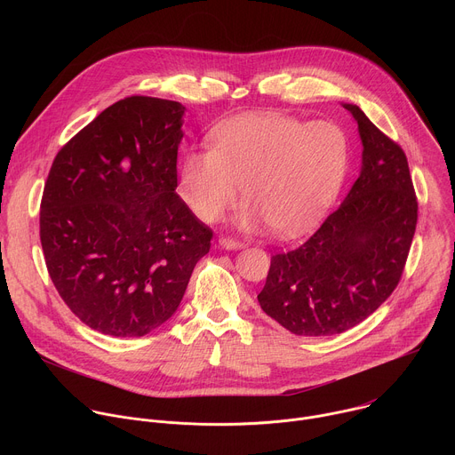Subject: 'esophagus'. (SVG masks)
<instances>
[{"instance_id":"obj_1","label":"esophagus","mask_w":455,"mask_h":455,"mask_svg":"<svg viewBox=\"0 0 455 455\" xmlns=\"http://www.w3.org/2000/svg\"><path fill=\"white\" fill-rule=\"evenodd\" d=\"M220 246L225 248V250H237V248H243V243L237 241V239H232V237H220Z\"/></svg>"}]
</instances>
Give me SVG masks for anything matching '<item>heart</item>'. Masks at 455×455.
Here are the masks:
<instances>
[{
  "label": "heart",
  "mask_w": 455,
  "mask_h": 455,
  "mask_svg": "<svg viewBox=\"0 0 455 455\" xmlns=\"http://www.w3.org/2000/svg\"><path fill=\"white\" fill-rule=\"evenodd\" d=\"M347 169V140L330 122L241 115L223 122L211 149H192L180 167V194L200 220L216 221L243 185L241 223H268L284 237L306 230L337 196Z\"/></svg>",
  "instance_id": "b5f03b06"
}]
</instances>
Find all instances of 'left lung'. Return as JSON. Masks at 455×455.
Instances as JSON below:
<instances>
[{
  "label": "left lung",
  "mask_w": 455,
  "mask_h": 455,
  "mask_svg": "<svg viewBox=\"0 0 455 455\" xmlns=\"http://www.w3.org/2000/svg\"><path fill=\"white\" fill-rule=\"evenodd\" d=\"M362 171L344 204L299 248L272 255L263 311L299 337L344 333L398 286L418 223L403 149L355 104Z\"/></svg>",
  "instance_id": "8db88e82"
}]
</instances>
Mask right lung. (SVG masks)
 <instances>
[{"label":"right lung","instance_id":"1","mask_svg":"<svg viewBox=\"0 0 455 455\" xmlns=\"http://www.w3.org/2000/svg\"><path fill=\"white\" fill-rule=\"evenodd\" d=\"M180 102L133 95L57 153L39 235L72 313L111 337H144L178 309L212 230L176 194Z\"/></svg>","mask_w":455,"mask_h":455}]
</instances>
